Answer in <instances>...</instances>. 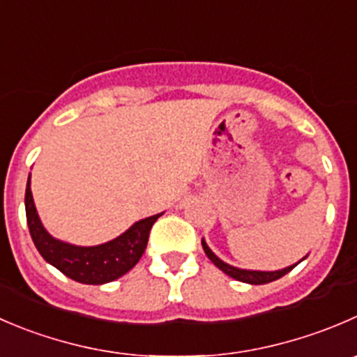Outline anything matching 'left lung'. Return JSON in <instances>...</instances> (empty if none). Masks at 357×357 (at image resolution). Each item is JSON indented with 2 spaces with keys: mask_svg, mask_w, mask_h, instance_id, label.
Here are the masks:
<instances>
[{
  "mask_svg": "<svg viewBox=\"0 0 357 357\" xmlns=\"http://www.w3.org/2000/svg\"><path fill=\"white\" fill-rule=\"evenodd\" d=\"M202 248H204V251H206L207 258H209L211 261H213L214 265L220 268V271H223L225 274L230 275V278H234V279H237V281L248 282V284H266V282L278 281V279H281L282 275H286L288 272H291L293 268L296 266V263H295V265L286 266V268H282V271H274V272L244 271V268H237V266H231V265H228V263H225L223 259L218 258V256L214 255L213 251H211L209 245L206 244V241H204V238H202Z\"/></svg>",
  "mask_w": 357,
  "mask_h": 357,
  "instance_id": "left-lung-1",
  "label": "left lung"
}]
</instances>
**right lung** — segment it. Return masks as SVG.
I'll return each instance as SVG.
<instances>
[{"label": "right lung", "mask_w": 357, "mask_h": 357, "mask_svg": "<svg viewBox=\"0 0 357 357\" xmlns=\"http://www.w3.org/2000/svg\"><path fill=\"white\" fill-rule=\"evenodd\" d=\"M29 179L26 186V218L31 238L45 261L82 284H106L127 274L143 256L151 227L162 216L160 213L144 218L122 235L105 244L91 248L73 245L54 238L43 228L34 207Z\"/></svg>", "instance_id": "1"}]
</instances>
